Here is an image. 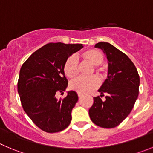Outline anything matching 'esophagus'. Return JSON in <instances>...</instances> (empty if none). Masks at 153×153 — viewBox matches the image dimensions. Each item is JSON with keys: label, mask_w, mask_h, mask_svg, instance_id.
Listing matches in <instances>:
<instances>
[{"label": "esophagus", "mask_w": 153, "mask_h": 153, "mask_svg": "<svg viewBox=\"0 0 153 153\" xmlns=\"http://www.w3.org/2000/svg\"><path fill=\"white\" fill-rule=\"evenodd\" d=\"M78 98H81V97H83V95H82V94H78Z\"/></svg>", "instance_id": "obj_1"}]
</instances>
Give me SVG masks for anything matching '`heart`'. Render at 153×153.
<instances>
[{
    "mask_svg": "<svg viewBox=\"0 0 153 153\" xmlns=\"http://www.w3.org/2000/svg\"><path fill=\"white\" fill-rule=\"evenodd\" d=\"M82 56L85 60L89 62L93 65H100L103 62L104 56L102 53L98 50L90 49L82 53ZM63 72L65 76L69 78H74L78 74V65L77 59L74 56L68 57L64 62L62 66ZM96 73L100 78L104 77L103 69L100 67L94 68ZM100 85V81L97 77L91 76L89 78L79 77L72 80L69 84L71 90L80 94H86L97 89Z\"/></svg>",
    "mask_w": 153,
    "mask_h": 153,
    "instance_id": "obj_1",
    "label": "heart"
}]
</instances>
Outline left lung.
<instances>
[{
  "instance_id": "obj_1",
  "label": "left lung",
  "mask_w": 153,
  "mask_h": 153,
  "mask_svg": "<svg viewBox=\"0 0 153 153\" xmlns=\"http://www.w3.org/2000/svg\"><path fill=\"white\" fill-rule=\"evenodd\" d=\"M95 48H100L108 59V76L99 89L102 97H94L89 109L91 121L97 126L112 128L118 126L132 110L138 97L140 76L129 57L107 42H99Z\"/></svg>"
}]
</instances>
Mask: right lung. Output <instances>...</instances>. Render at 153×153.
<instances>
[{"label": "right lung", "instance_id": "add662e5", "mask_svg": "<svg viewBox=\"0 0 153 153\" xmlns=\"http://www.w3.org/2000/svg\"><path fill=\"white\" fill-rule=\"evenodd\" d=\"M82 48L81 44L49 43L31 54L21 67L17 90L22 108L45 132L62 131L71 122L72 110L78 100L76 92L68 91L59 100L55 95L68 86L64 62Z\"/></svg>", "mask_w": 153, "mask_h": 153}]
</instances>
